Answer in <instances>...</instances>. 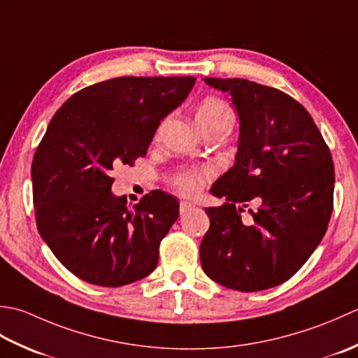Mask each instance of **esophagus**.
<instances>
[{
    "label": "esophagus",
    "mask_w": 358,
    "mask_h": 358,
    "mask_svg": "<svg viewBox=\"0 0 358 358\" xmlns=\"http://www.w3.org/2000/svg\"><path fill=\"white\" fill-rule=\"evenodd\" d=\"M193 208H194V203L193 202H188V201H182L180 206H179L180 215H187L188 211H192Z\"/></svg>",
    "instance_id": "34e87169"
}]
</instances>
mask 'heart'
<instances>
[{"label": "heart", "instance_id": "obj_1", "mask_svg": "<svg viewBox=\"0 0 358 358\" xmlns=\"http://www.w3.org/2000/svg\"><path fill=\"white\" fill-rule=\"evenodd\" d=\"M196 120H198L199 128H203L207 125H213V123L231 122L233 114L230 106L224 100L217 97H208L199 105L198 113H196ZM203 180H206V173L192 171L179 174V176L174 178L173 184L179 193L189 196L199 192Z\"/></svg>", "mask_w": 358, "mask_h": 358}]
</instances>
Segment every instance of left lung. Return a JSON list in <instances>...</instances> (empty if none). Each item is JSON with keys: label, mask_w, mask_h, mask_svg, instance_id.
<instances>
[{"label": "left lung", "mask_w": 358, "mask_h": 358, "mask_svg": "<svg viewBox=\"0 0 358 358\" xmlns=\"http://www.w3.org/2000/svg\"><path fill=\"white\" fill-rule=\"evenodd\" d=\"M227 92L239 119L238 152L210 192L199 253L211 280L239 292L287 281L323 239L334 206V162L304 106L245 78H203Z\"/></svg>", "instance_id": "8db88e82"}]
</instances>
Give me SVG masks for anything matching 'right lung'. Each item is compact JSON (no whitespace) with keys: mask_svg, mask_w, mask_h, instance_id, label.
I'll return each instance as SVG.
<instances>
[{"mask_svg":"<svg viewBox=\"0 0 358 358\" xmlns=\"http://www.w3.org/2000/svg\"><path fill=\"white\" fill-rule=\"evenodd\" d=\"M194 77H117L76 92L58 109L32 160L35 220L69 272L103 287L127 286L157 266L179 201L157 192L131 207L111 192L113 170L147 155L160 120Z\"/></svg>","mask_w":358,"mask_h":358,"instance_id":"obj_1","label":"right lung"}]
</instances>
